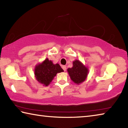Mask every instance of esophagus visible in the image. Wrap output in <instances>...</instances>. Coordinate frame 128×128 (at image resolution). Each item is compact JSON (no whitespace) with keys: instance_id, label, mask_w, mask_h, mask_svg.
Segmentation results:
<instances>
[{"instance_id":"esophagus-1","label":"esophagus","mask_w":128,"mask_h":128,"mask_svg":"<svg viewBox=\"0 0 128 128\" xmlns=\"http://www.w3.org/2000/svg\"><path fill=\"white\" fill-rule=\"evenodd\" d=\"M62 68L63 69V70H64V72H66V66H62Z\"/></svg>"}]
</instances>
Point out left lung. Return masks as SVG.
<instances>
[{"instance_id":"obj_1","label":"left lung","mask_w":128,"mask_h":128,"mask_svg":"<svg viewBox=\"0 0 128 128\" xmlns=\"http://www.w3.org/2000/svg\"><path fill=\"white\" fill-rule=\"evenodd\" d=\"M67 71L70 79L77 85L85 81L88 73V68L78 60H74L72 68H68Z\"/></svg>"}]
</instances>
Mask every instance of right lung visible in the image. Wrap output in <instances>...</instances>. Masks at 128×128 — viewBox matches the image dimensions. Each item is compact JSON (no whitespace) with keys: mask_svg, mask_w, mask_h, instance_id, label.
Here are the masks:
<instances>
[{"mask_svg":"<svg viewBox=\"0 0 128 128\" xmlns=\"http://www.w3.org/2000/svg\"><path fill=\"white\" fill-rule=\"evenodd\" d=\"M59 64H54L48 58L41 63L38 64L34 69V74L36 80L44 86H48L52 81L58 73L63 72Z\"/></svg>","mask_w":128,"mask_h":128,"instance_id":"add662e5","label":"right lung"}]
</instances>
